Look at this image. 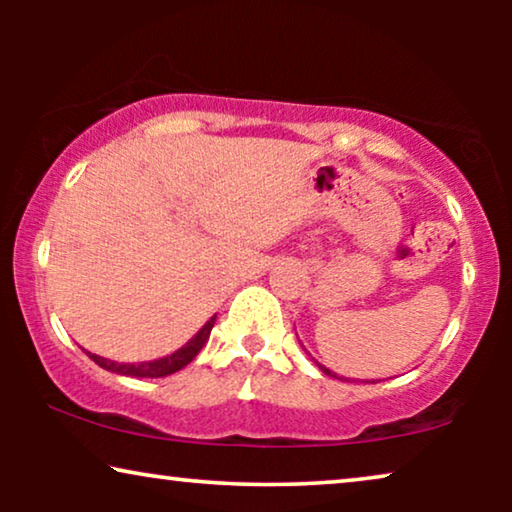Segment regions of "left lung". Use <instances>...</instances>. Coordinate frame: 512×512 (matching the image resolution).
Instances as JSON below:
<instances>
[{
  "label": "left lung",
  "instance_id": "8db88e82",
  "mask_svg": "<svg viewBox=\"0 0 512 512\" xmlns=\"http://www.w3.org/2000/svg\"><path fill=\"white\" fill-rule=\"evenodd\" d=\"M317 366L321 368V373H324V375H331V377H338V375H335V373H331V370H328V368H324V366H321V363H317ZM338 380H345V377H338Z\"/></svg>",
  "mask_w": 512,
  "mask_h": 512
}]
</instances>
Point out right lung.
I'll return each instance as SVG.
<instances>
[{
	"label": "right lung",
	"mask_w": 512,
	"mask_h": 512,
	"mask_svg": "<svg viewBox=\"0 0 512 512\" xmlns=\"http://www.w3.org/2000/svg\"><path fill=\"white\" fill-rule=\"evenodd\" d=\"M214 321L216 317H212L207 321L205 326L200 328L198 333L193 335L191 340L186 342L184 347L177 349V352H172L170 356H163V359H156V361H144V363H116L111 359H104V356H97V354H90L86 352L90 359H93L97 366L104 368V370H111V373H118V375H128V377H167L172 373H177L184 366H188L202 347H205V342L209 340V333H212L214 328Z\"/></svg>",
	"instance_id": "1"
}]
</instances>
